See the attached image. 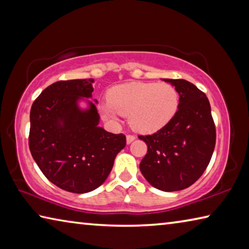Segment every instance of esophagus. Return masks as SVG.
I'll use <instances>...</instances> for the list:
<instances>
[{
  "label": "esophagus",
  "instance_id": "1",
  "mask_svg": "<svg viewBox=\"0 0 249 249\" xmlns=\"http://www.w3.org/2000/svg\"><path fill=\"white\" fill-rule=\"evenodd\" d=\"M135 137L134 135H132V134H128L127 136H126V142H127V144H130V142H132L133 141H135Z\"/></svg>",
  "mask_w": 249,
  "mask_h": 249
}]
</instances>
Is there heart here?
I'll return each instance as SVG.
<instances>
[{"label": "heart", "mask_w": 249, "mask_h": 249, "mask_svg": "<svg viewBox=\"0 0 249 249\" xmlns=\"http://www.w3.org/2000/svg\"><path fill=\"white\" fill-rule=\"evenodd\" d=\"M108 102L102 107L107 120L117 115L128 116L134 130L144 134L163 127L175 116L179 107V93L170 83L132 82L112 88Z\"/></svg>", "instance_id": "b5f03b06"}]
</instances>
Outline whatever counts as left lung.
Here are the masks:
<instances>
[{
  "label": "left lung",
  "instance_id": "left-lung-1",
  "mask_svg": "<svg viewBox=\"0 0 249 249\" xmlns=\"http://www.w3.org/2000/svg\"><path fill=\"white\" fill-rule=\"evenodd\" d=\"M163 80L178 91L179 108L157 132L138 136L147 144L140 168L154 188L171 192L190 187L203 175L215 147L216 129L204 92L187 80Z\"/></svg>",
  "mask_w": 249,
  "mask_h": 249
}]
</instances>
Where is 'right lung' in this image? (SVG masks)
Returning <instances> with one entry per match:
<instances>
[{"instance_id": "add662e5", "label": "right lung", "mask_w": 249, "mask_h": 249, "mask_svg": "<svg viewBox=\"0 0 249 249\" xmlns=\"http://www.w3.org/2000/svg\"><path fill=\"white\" fill-rule=\"evenodd\" d=\"M94 79L62 80L41 92L32 105L29 150L50 182L62 190L87 193L99 188L126 145L124 134L99 127L94 103L88 111L77 105L90 98Z\"/></svg>"}]
</instances>
